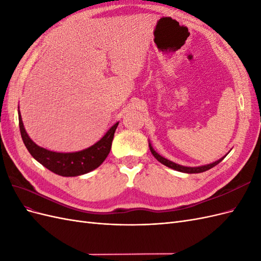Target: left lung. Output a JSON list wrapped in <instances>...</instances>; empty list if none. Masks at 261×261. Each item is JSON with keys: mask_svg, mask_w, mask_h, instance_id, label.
<instances>
[{"mask_svg": "<svg viewBox=\"0 0 261 261\" xmlns=\"http://www.w3.org/2000/svg\"><path fill=\"white\" fill-rule=\"evenodd\" d=\"M149 148H150V151H151V153L153 154V156L155 158V159H156L158 161L161 162V163L164 164V165H167V167H169V168H171V169H173V170H176V171H179V172H184V173H201V172H204V171H208V170L212 169L213 167H216L217 164H219L221 161H222V160L224 159V156H223V158H221L220 160H218V161H216V162L207 164V165H202V167L188 168V167H183V165L176 164V163L172 162V161H170V160H168V159H165V158L161 156L160 154H158V153L154 151L153 148L151 147V145H150V144H149Z\"/></svg>", "mask_w": 261, "mask_h": 261, "instance_id": "8db88e82", "label": "left lung"}]
</instances>
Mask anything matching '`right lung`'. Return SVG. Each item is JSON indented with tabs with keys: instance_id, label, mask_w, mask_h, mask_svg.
<instances>
[{
	"instance_id": "obj_1",
	"label": "right lung",
	"mask_w": 261,
	"mask_h": 261,
	"mask_svg": "<svg viewBox=\"0 0 261 261\" xmlns=\"http://www.w3.org/2000/svg\"><path fill=\"white\" fill-rule=\"evenodd\" d=\"M18 118L21 138L30 154L39 163H41L43 167L61 176H77L86 174V173L97 169L110 153L114 133L118 125V123L114 124L97 144H94L89 148L78 152L61 153L50 151V150H46L36 145L29 138L25 127H23L19 111Z\"/></svg>"
}]
</instances>
